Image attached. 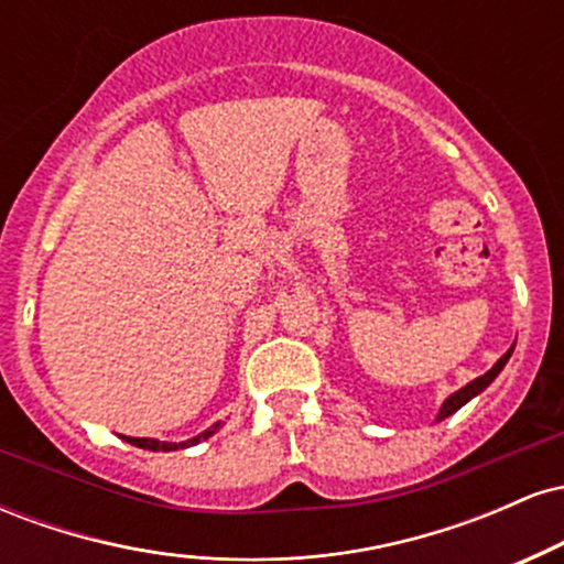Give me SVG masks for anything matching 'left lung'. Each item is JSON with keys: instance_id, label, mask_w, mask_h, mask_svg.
Listing matches in <instances>:
<instances>
[{"instance_id": "obj_1", "label": "left lung", "mask_w": 564, "mask_h": 564, "mask_svg": "<svg viewBox=\"0 0 564 564\" xmlns=\"http://www.w3.org/2000/svg\"><path fill=\"white\" fill-rule=\"evenodd\" d=\"M511 349H514V347H511ZM511 349H509V352H507V355H503V358H501V360H498V364H496L494 368H490V371H488V373H482V377H477L475 381H469V384H467V387H462V390H458V392H453V394H451V398H448V400H445V403H443V408H440V419L451 416V413H456V411H458V408H462L464 403H469V400H471V398H475V394H480V392L485 390V387H488V384H490V381H494V379L498 377V373H501V368H503V366H507V360L511 358Z\"/></svg>"}]
</instances>
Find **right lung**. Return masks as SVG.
<instances>
[{
	"label": "right lung",
	"mask_w": 564,
	"mask_h": 564,
	"mask_svg": "<svg viewBox=\"0 0 564 564\" xmlns=\"http://www.w3.org/2000/svg\"><path fill=\"white\" fill-rule=\"evenodd\" d=\"M217 430H219V422L212 424L206 432H200L198 437L187 440V443H161V440H148V437H124V440L127 443L138 445V448H148V451H177V448H187V445H196V443H200V440L212 437Z\"/></svg>",
	"instance_id": "right-lung-1"
}]
</instances>
